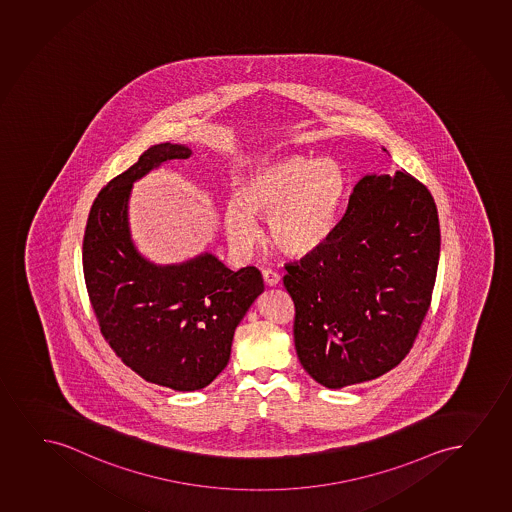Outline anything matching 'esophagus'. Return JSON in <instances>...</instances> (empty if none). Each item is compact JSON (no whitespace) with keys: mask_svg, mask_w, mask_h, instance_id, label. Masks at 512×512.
<instances>
[{"mask_svg":"<svg viewBox=\"0 0 512 512\" xmlns=\"http://www.w3.org/2000/svg\"><path fill=\"white\" fill-rule=\"evenodd\" d=\"M262 276H264V281H266L267 286H276L278 285L279 281H281L279 274L274 273V271H271V269H266V271L262 273Z\"/></svg>","mask_w":512,"mask_h":512,"instance_id":"obj_1","label":"esophagus"}]
</instances>
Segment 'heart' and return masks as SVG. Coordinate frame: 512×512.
Segmentation results:
<instances>
[{"instance_id":"1","label":"heart","mask_w":512,"mask_h":512,"mask_svg":"<svg viewBox=\"0 0 512 512\" xmlns=\"http://www.w3.org/2000/svg\"><path fill=\"white\" fill-rule=\"evenodd\" d=\"M346 196V173L328 158L286 156L255 166L238 200L226 206L227 241L236 252H250L260 239L255 219L269 220V241L279 252L306 257L337 231Z\"/></svg>"}]
</instances>
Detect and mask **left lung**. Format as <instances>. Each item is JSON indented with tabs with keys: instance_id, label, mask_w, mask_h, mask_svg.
I'll return each mask as SVG.
<instances>
[{
	"instance_id": "1",
	"label": "left lung",
	"mask_w": 512,
	"mask_h": 512,
	"mask_svg": "<svg viewBox=\"0 0 512 512\" xmlns=\"http://www.w3.org/2000/svg\"><path fill=\"white\" fill-rule=\"evenodd\" d=\"M439 245L424 184L401 170L359 180L330 241L283 278L297 356L312 379L342 389L405 359L431 306Z\"/></svg>"
}]
</instances>
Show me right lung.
Wrapping results in <instances>:
<instances>
[{"label": "right lung", "mask_w": 512, "mask_h": 512, "mask_svg": "<svg viewBox=\"0 0 512 512\" xmlns=\"http://www.w3.org/2000/svg\"><path fill=\"white\" fill-rule=\"evenodd\" d=\"M184 144H156L93 201L83 239V273L100 332L142 379L200 391L231 358L234 330L264 292L259 269L231 271L213 253L154 264L133 243V182L163 163L191 158Z\"/></svg>", "instance_id": "1"}]
</instances>
